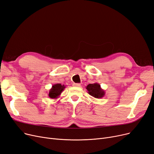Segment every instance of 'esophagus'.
<instances>
[{"instance_id":"esophagus-1","label":"esophagus","mask_w":154,"mask_h":154,"mask_svg":"<svg viewBox=\"0 0 154 154\" xmlns=\"http://www.w3.org/2000/svg\"><path fill=\"white\" fill-rule=\"evenodd\" d=\"M72 85H73V86H74V87H80V86H81V84H80L73 83Z\"/></svg>"}]
</instances>
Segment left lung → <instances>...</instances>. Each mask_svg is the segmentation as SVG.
Listing matches in <instances>:
<instances>
[{
  "instance_id": "left-lung-1",
  "label": "left lung",
  "mask_w": 154,
  "mask_h": 154,
  "mask_svg": "<svg viewBox=\"0 0 154 154\" xmlns=\"http://www.w3.org/2000/svg\"><path fill=\"white\" fill-rule=\"evenodd\" d=\"M86 89L89 95L95 98H102L105 95V91L101 88V85L98 83L89 84L86 87Z\"/></svg>"
}]
</instances>
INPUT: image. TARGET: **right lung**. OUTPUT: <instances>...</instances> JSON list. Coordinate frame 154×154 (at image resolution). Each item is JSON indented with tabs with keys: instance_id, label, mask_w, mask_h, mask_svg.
Masks as SVG:
<instances>
[{
	"instance_id": "add662e5",
	"label": "right lung",
	"mask_w": 154,
	"mask_h": 154,
	"mask_svg": "<svg viewBox=\"0 0 154 154\" xmlns=\"http://www.w3.org/2000/svg\"><path fill=\"white\" fill-rule=\"evenodd\" d=\"M65 88V85H62L61 84H55L53 85L49 91L48 96L50 97V99H57L60 96Z\"/></svg>"
}]
</instances>
